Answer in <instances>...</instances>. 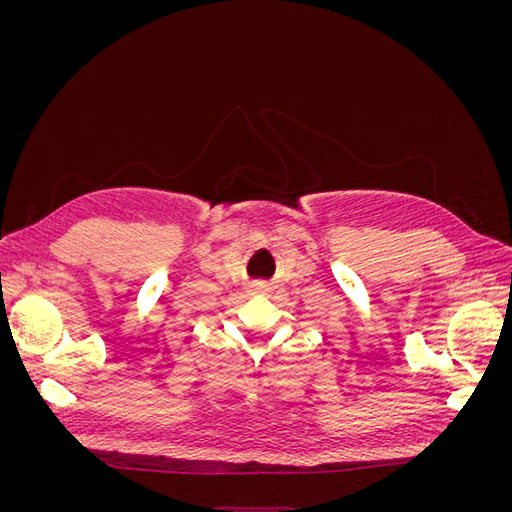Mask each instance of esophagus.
Segmentation results:
<instances>
[{"instance_id":"1","label":"esophagus","mask_w":512,"mask_h":512,"mask_svg":"<svg viewBox=\"0 0 512 512\" xmlns=\"http://www.w3.org/2000/svg\"><path fill=\"white\" fill-rule=\"evenodd\" d=\"M254 290H256V292H267L269 288H267V284H260V282H258V284H254Z\"/></svg>"}]
</instances>
